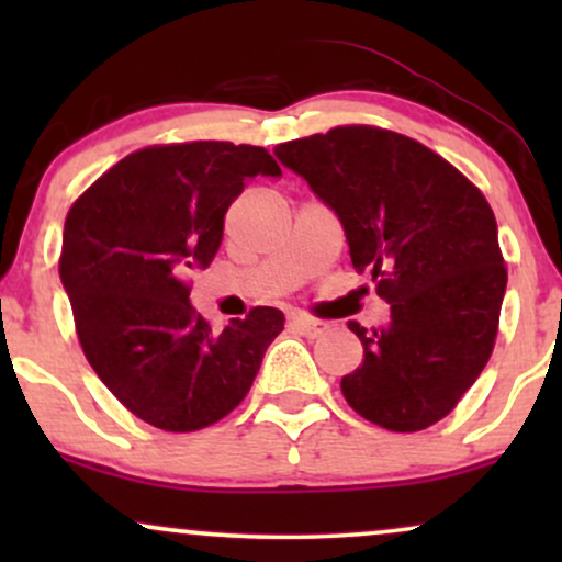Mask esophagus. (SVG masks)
Returning a JSON list of instances; mask_svg holds the SVG:
<instances>
[{
	"instance_id": "obj_1",
	"label": "esophagus",
	"mask_w": 562,
	"mask_h": 562,
	"mask_svg": "<svg viewBox=\"0 0 562 562\" xmlns=\"http://www.w3.org/2000/svg\"><path fill=\"white\" fill-rule=\"evenodd\" d=\"M290 325H293L301 335H306V338H319L322 333L330 330V325H327V322L306 317V314H293V317H290Z\"/></svg>"
}]
</instances>
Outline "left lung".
I'll return each instance as SVG.
<instances>
[{
	"mask_svg": "<svg viewBox=\"0 0 562 562\" xmlns=\"http://www.w3.org/2000/svg\"><path fill=\"white\" fill-rule=\"evenodd\" d=\"M338 216L359 274L391 319L367 333L364 362L340 380L380 428L412 434L447 417L492 357L507 288L494 211L454 166L404 134L338 126L274 147Z\"/></svg>",
	"mask_w": 562,
	"mask_h": 562,
	"instance_id": "1",
	"label": "left lung"
}]
</instances>
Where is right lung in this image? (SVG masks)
Wrapping results in <instances>:
<instances>
[{"mask_svg": "<svg viewBox=\"0 0 562 562\" xmlns=\"http://www.w3.org/2000/svg\"><path fill=\"white\" fill-rule=\"evenodd\" d=\"M256 177H282L263 147L187 142L132 153L68 211L60 280L97 378L139 420L171 434L214 425L243 402L280 308L211 327L190 303L224 214Z\"/></svg>", "mask_w": 562, "mask_h": 562, "instance_id": "right-lung-1", "label": "right lung"}]
</instances>
